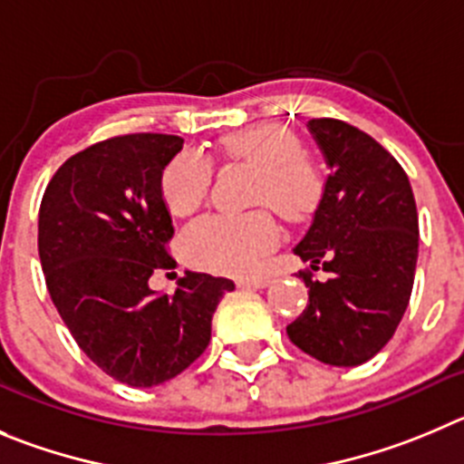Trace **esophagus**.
<instances>
[{
  "mask_svg": "<svg viewBox=\"0 0 464 464\" xmlns=\"http://www.w3.org/2000/svg\"><path fill=\"white\" fill-rule=\"evenodd\" d=\"M270 279L267 276H258V279H237V288H267Z\"/></svg>",
  "mask_w": 464,
  "mask_h": 464,
  "instance_id": "esophagus-1",
  "label": "esophagus"
}]
</instances>
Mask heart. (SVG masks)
<instances>
[{
    "label": "heart",
    "mask_w": 464,
    "mask_h": 464,
    "mask_svg": "<svg viewBox=\"0 0 464 464\" xmlns=\"http://www.w3.org/2000/svg\"><path fill=\"white\" fill-rule=\"evenodd\" d=\"M227 158L258 171L254 201L270 203L288 222H302L323 198L318 169L304 160L295 134L284 128L242 130L222 140ZM212 164L198 150H183L164 167L160 189L169 210L188 218L210 192ZM279 242V227L267 210L245 215H208L188 228L185 256L192 266L222 275L246 276L261 267L263 256Z\"/></svg>",
    "instance_id": "b5f03b06"
}]
</instances>
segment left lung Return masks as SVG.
Instances as JSON below:
<instances>
[{"label": "left lung", "instance_id": "8db88e82", "mask_svg": "<svg viewBox=\"0 0 464 464\" xmlns=\"http://www.w3.org/2000/svg\"><path fill=\"white\" fill-rule=\"evenodd\" d=\"M311 137L330 176L314 222L293 252L323 267L311 279L309 304L285 332L330 366H359L396 332L412 295L419 218L408 173L373 137L336 119H311Z\"/></svg>", "mask_w": 464, "mask_h": 464}]
</instances>
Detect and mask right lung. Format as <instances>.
I'll use <instances>...</instances> for the list:
<instances>
[{"mask_svg": "<svg viewBox=\"0 0 464 464\" xmlns=\"http://www.w3.org/2000/svg\"><path fill=\"white\" fill-rule=\"evenodd\" d=\"M183 140L123 134L59 167L38 212V256L56 311L86 357L130 387L183 373L210 343L212 314L231 279L185 272L155 293L173 227L160 180Z\"/></svg>", "mask_w": 464, "mask_h": 464, "instance_id": "1", "label": "right lung"}]
</instances>
